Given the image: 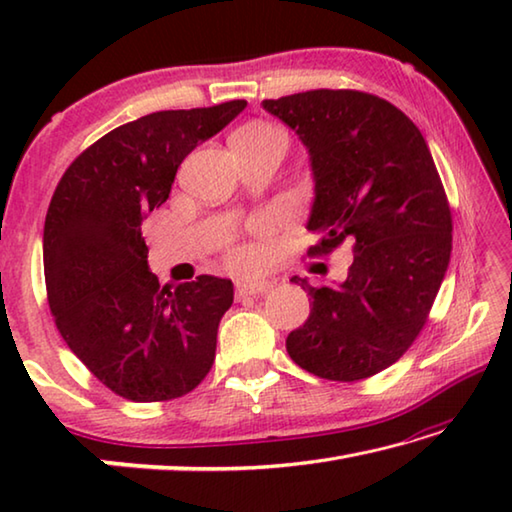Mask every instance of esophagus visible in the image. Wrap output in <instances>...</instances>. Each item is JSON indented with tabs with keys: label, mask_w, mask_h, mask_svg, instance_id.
Masks as SVG:
<instances>
[{
	"label": "esophagus",
	"mask_w": 512,
	"mask_h": 512,
	"mask_svg": "<svg viewBox=\"0 0 512 512\" xmlns=\"http://www.w3.org/2000/svg\"><path fill=\"white\" fill-rule=\"evenodd\" d=\"M268 289H273V282L268 280H239L237 282V293L239 296H259V293H266Z\"/></svg>",
	"instance_id": "esophagus-1"
}]
</instances>
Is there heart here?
<instances>
[{
    "mask_svg": "<svg viewBox=\"0 0 512 512\" xmlns=\"http://www.w3.org/2000/svg\"><path fill=\"white\" fill-rule=\"evenodd\" d=\"M273 131H277V128L268 126V124H246V126H241L235 135H232V140H235V137H257V135H266ZM248 259H250L248 250H237V253L232 255V262H237V264H246Z\"/></svg>",
    "mask_w": 512,
    "mask_h": 512,
    "instance_id": "1",
    "label": "heart"
}]
</instances>
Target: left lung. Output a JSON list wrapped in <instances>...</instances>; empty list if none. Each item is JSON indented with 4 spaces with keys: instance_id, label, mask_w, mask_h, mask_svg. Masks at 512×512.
<instances>
[{
    "instance_id": "1",
    "label": "left lung",
    "mask_w": 512,
    "mask_h": 512,
    "mask_svg": "<svg viewBox=\"0 0 512 512\" xmlns=\"http://www.w3.org/2000/svg\"><path fill=\"white\" fill-rule=\"evenodd\" d=\"M262 106L309 151L307 230L320 235L309 255L354 244L339 287L300 280L311 311L287 336L289 357L332 381L377 375L418 339L452 253V212L429 146L400 108L368 92L309 90Z\"/></svg>"
}]
</instances>
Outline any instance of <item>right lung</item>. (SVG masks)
I'll return each instance as SVG.
<instances>
[{
  "label": "right lung",
  "mask_w": 512,
  "mask_h": 512,
  "mask_svg": "<svg viewBox=\"0 0 512 512\" xmlns=\"http://www.w3.org/2000/svg\"><path fill=\"white\" fill-rule=\"evenodd\" d=\"M244 108L237 99L128 121L69 164L51 196L42 237L49 309L69 350L126 400H176L212 368L232 282L198 275L160 287L140 225L169 198L180 162Z\"/></svg>",
  "instance_id": "obj_1"
}]
</instances>
